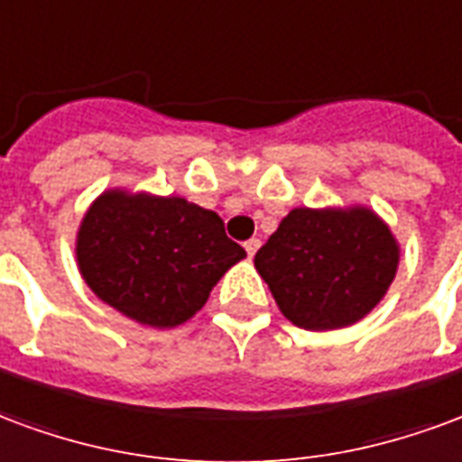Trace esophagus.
Segmentation results:
<instances>
[{
  "label": "esophagus",
  "instance_id": "esophagus-1",
  "mask_svg": "<svg viewBox=\"0 0 462 462\" xmlns=\"http://www.w3.org/2000/svg\"><path fill=\"white\" fill-rule=\"evenodd\" d=\"M244 248H245V254H248V258H254L255 251L261 248V241H258V238H248V241L244 244Z\"/></svg>",
  "mask_w": 462,
  "mask_h": 462
}]
</instances>
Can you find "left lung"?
Masks as SVG:
<instances>
[{"mask_svg": "<svg viewBox=\"0 0 462 462\" xmlns=\"http://www.w3.org/2000/svg\"><path fill=\"white\" fill-rule=\"evenodd\" d=\"M399 255L396 236L369 207H298L254 263L295 328L325 332L355 325L383 300Z\"/></svg>", "mask_w": 462, "mask_h": 462, "instance_id": "left-lung-1", "label": "left lung"}]
</instances>
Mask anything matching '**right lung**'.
<instances>
[{"instance_id": "obj_1", "label": "right lung", "mask_w": 462, "mask_h": 462, "mask_svg": "<svg viewBox=\"0 0 462 462\" xmlns=\"http://www.w3.org/2000/svg\"><path fill=\"white\" fill-rule=\"evenodd\" d=\"M244 258L217 211L123 187L103 191L76 234V263L96 298L154 329L194 318Z\"/></svg>"}]
</instances>
